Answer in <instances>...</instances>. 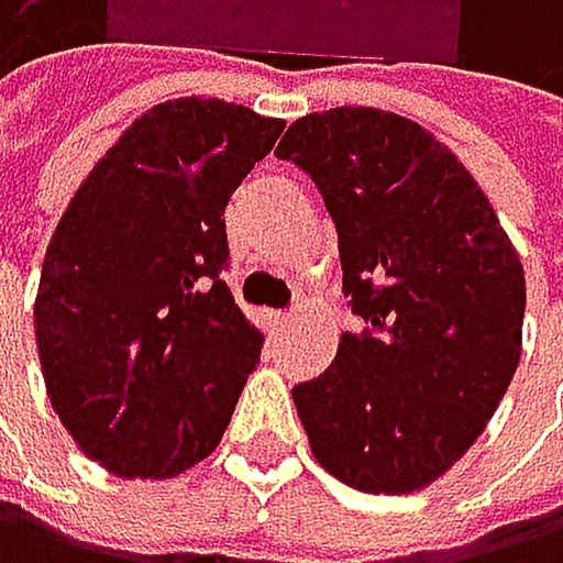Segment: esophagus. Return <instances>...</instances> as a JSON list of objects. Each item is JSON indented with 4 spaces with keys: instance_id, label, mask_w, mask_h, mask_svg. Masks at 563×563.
<instances>
[{
    "instance_id": "esophagus-1",
    "label": "esophagus",
    "mask_w": 563,
    "mask_h": 563,
    "mask_svg": "<svg viewBox=\"0 0 563 563\" xmlns=\"http://www.w3.org/2000/svg\"><path fill=\"white\" fill-rule=\"evenodd\" d=\"M290 318H294V314H287V311H269V314H266V321H269V329H273V332L287 329Z\"/></svg>"
}]
</instances>
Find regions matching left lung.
Wrapping results in <instances>:
<instances>
[{"label": "left lung", "mask_w": 563, "mask_h": 563, "mask_svg": "<svg viewBox=\"0 0 563 563\" xmlns=\"http://www.w3.org/2000/svg\"><path fill=\"white\" fill-rule=\"evenodd\" d=\"M276 158L318 186L363 318L332 366L294 387L314 460L360 492H419L474 446L512 384L519 255L456 155L398 113H308Z\"/></svg>", "instance_id": "8db88e82"}]
</instances>
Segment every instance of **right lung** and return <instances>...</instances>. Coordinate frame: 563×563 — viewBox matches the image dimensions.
Here are the masks:
<instances>
[{
  "mask_svg": "<svg viewBox=\"0 0 563 563\" xmlns=\"http://www.w3.org/2000/svg\"><path fill=\"white\" fill-rule=\"evenodd\" d=\"M279 131L224 99H168L120 134L54 228L33 308L47 395L120 477L203 460L258 363L266 339L221 279L224 207Z\"/></svg>",
  "mask_w": 563,
  "mask_h": 563,
  "instance_id": "obj_1",
  "label": "right lung"
}]
</instances>
